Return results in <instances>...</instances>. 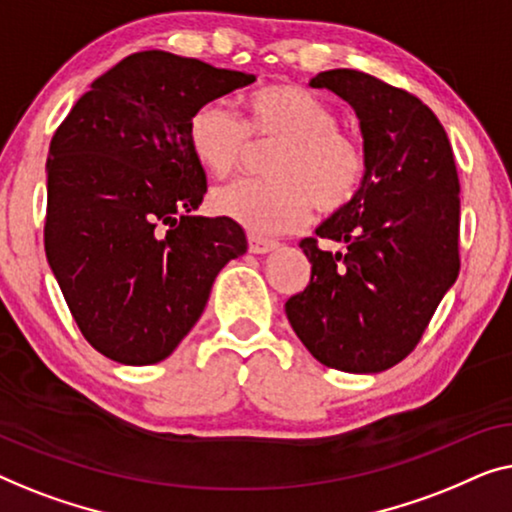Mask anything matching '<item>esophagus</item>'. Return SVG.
I'll use <instances>...</instances> for the list:
<instances>
[{
  "label": "esophagus",
  "mask_w": 512,
  "mask_h": 512,
  "mask_svg": "<svg viewBox=\"0 0 512 512\" xmlns=\"http://www.w3.org/2000/svg\"><path fill=\"white\" fill-rule=\"evenodd\" d=\"M276 248H278V241L264 239V236H255V234L248 236V250H250V253L266 255V253H271V250H276Z\"/></svg>",
  "instance_id": "obj_1"
}]
</instances>
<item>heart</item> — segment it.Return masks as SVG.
I'll use <instances>...</instances> for the list:
<instances>
[{"label":"heart","mask_w":512,"mask_h":512,"mask_svg":"<svg viewBox=\"0 0 512 512\" xmlns=\"http://www.w3.org/2000/svg\"><path fill=\"white\" fill-rule=\"evenodd\" d=\"M243 120L222 104L190 115L187 143L208 174L225 178L246 160L250 143L271 146L269 181H239L213 194V211L255 234H280L304 225L313 206L331 215L350 206L366 181V153L338 129L336 111L294 83L250 92Z\"/></svg>","instance_id":"1"}]
</instances>
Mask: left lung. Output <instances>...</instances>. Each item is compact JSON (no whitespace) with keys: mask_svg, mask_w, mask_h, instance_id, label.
I'll use <instances>...</instances> for the list:
<instances>
[{"mask_svg":"<svg viewBox=\"0 0 512 512\" xmlns=\"http://www.w3.org/2000/svg\"><path fill=\"white\" fill-rule=\"evenodd\" d=\"M355 109L366 181L343 211L299 248L311 283L285 313L308 352L329 369L380 373L420 343L459 273V176L448 134L410 92L364 71L331 69L311 81Z\"/></svg>","mask_w":512,"mask_h":512,"instance_id":"left-lung-1","label":"left lung"}]
</instances>
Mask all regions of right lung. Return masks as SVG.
Here are the masks:
<instances>
[{"mask_svg":"<svg viewBox=\"0 0 512 512\" xmlns=\"http://www.w3.org/2000/svg\"><path fill=\"white\" fill-rule=\"evenodd\" d=\"M253 81L143 50L99 76L53 134L46 257L85 341L113 362L167 359L222 266L248 250L239 222L194 215L206 174L187 122Z\"/></svg>","mask_w":512,"mask_h":512,"instance_id":"obj_1","label":"right lung"}]
</instances>
